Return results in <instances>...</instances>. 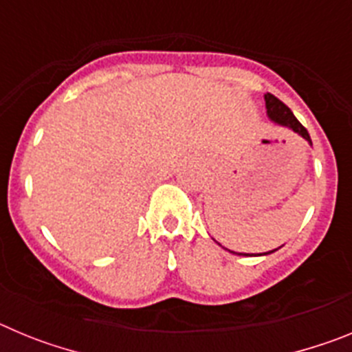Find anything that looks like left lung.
Listing matches in <instances>:
<instances>
[{
  "label": "left lung",
  "instance_id": "left-lung-1",
  "mask_svg": "<svg viewBox=\"0 0 352 352\" xmlns=\"http://www.w3.org/2000/svg\"><path fill=\"white\" fill-rule=\"evenodd\" d=\"M264 100H266V113H268L270 120L275 121V123H278V125H282V126H287V129H291L292 132L300 133L301 138L307 139V141L312 144L307 129H305L300 121L296 120V116L291 113V109H289L284 102L278 100V98H276L275 95H272V93H266V95H264ZM272 252H275V250H272ZM232 254H234V252H232ZM266 254H270V252H266ZM238 256H248V254H238Z\"/></svg>",
  "mask_w": 352,
  "mask_h": 352
}]
</instances>
